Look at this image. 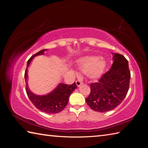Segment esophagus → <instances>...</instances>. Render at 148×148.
I'll list each match as a JSON object with an SVG mask.
<instances>
[{"mask_svg":"<svg viewBox=\"0 0 148 148\" xmlns=\"http://www.w3.org/2000/svg\"><path fill=\"white\" fill-rule=\"evenodd\" d=\"M76 84H77V86H79L80 85L83 84V82L81 81V80H77V81H76Z\"/></svg>","mask_w":148,"mask_h":148,"instance_id":"obj_1","label":"esophagus"}]
</instances>
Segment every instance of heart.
<instances>
[{
    "label": "heart",
    "instance_id": "b5f03b06",
    "mask_svg": "<svg viewBox=\"0 0 148 148\" xmlns=\"http://www.w3.org/2000/svg\"><path fill=\"white\" fill-rule=\"evenodd\" d=\"M77 65L82 73L86 74L91 79L100 78L106 69L107 62L102 57L87 56L79 58L77 61ZM77 75L79 74L75 73Z\"/></svg>",
    "mask_w": 148,
    "mask_h": 148
}]
</instances>
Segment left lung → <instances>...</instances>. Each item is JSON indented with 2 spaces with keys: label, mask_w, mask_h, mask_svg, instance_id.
Instances as JSON below:
<instances>
[{
  "label": "left lung",
  "mask_w": 148,
  "mask_h": 148,
  "mask_svg": "<svg viewBox=\"0 0 148 148\" xmlns=\"http://www.w3.org/2000/svg\"><path fill=\"white\" fill-rule=\"evenodd\" d=\"M112 54L113 64L110 69L97 82L90 84L91 92L86 99L90 108L99 112L117 107L123 101L129 89L131 76L128 60L120 53Z\"/></svg>",
  "instance_id": "left-lung-1"
}]
</instances>
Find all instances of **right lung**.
<instances>
[{
  "label": "right lung",
  "instance_id": "add662e5",
  "mask_svg": "<svg viewBox=\"0 0 148 148\" xmlns=\"http://www.w3.org/2000/svg\"><path fill=\"white\" fill-rule=\"evenodd\" d=\"M47 49H43L32 56L28 60L27 66L25 73V79L26 83L28 78L27 70L31 60L37 56L42 55ZM77 88L75 82L72 84H65L60 83L57 87L48 95L44 96H38L31 92L28 87L26 83V91L29 100L37 109L47 114H57L59 113L66 107L68 104L69 97L75 89Z\"/></svg>",
  "mask_w": 148,
  "mask_h": 148
}]
</instances>
